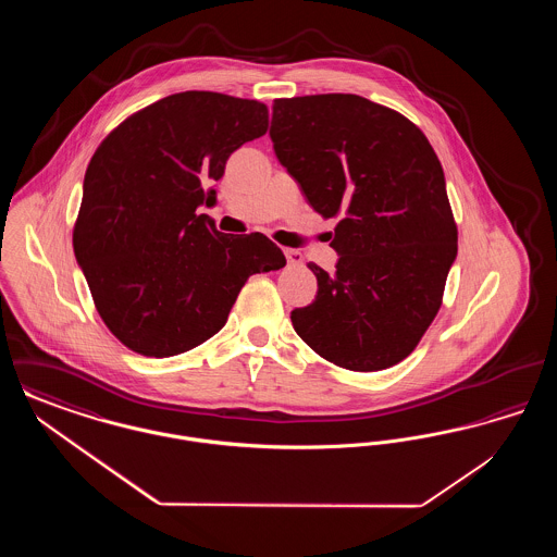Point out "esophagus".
<instances>
[{"instance_id": "esophagus-1", "label": "esophagus", "mask_w": 557, "mask_h": 557, "mask_svg": "<svg viewBox=\"0 0 557 557\" xmlns=\"http://www.w3.org/2000/svg\"><path fill=\"white\" fill-rule=\"evenodd\" d=\"M284 255H286V261H288V265H302V252H298V250H292V248H286V250H284Z\"/></svg>"}]
</instances>
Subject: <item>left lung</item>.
<instances>
[{"label": "left lung", "mask_w": 557, "mask_h": 557, "mask_svg": "<svg viewBox=\"0 0 557 557\" xmlns=\"http://www.w3.org/2000/svg\"><path fill=\"white\" fill-rule=\"evenodd\" d=\"M269 137L307 202L338 216L336 271L292 311L296 334L345 370L403 361L436 318L457 257L441 160L411 121L355 94L275 100Z\"/></svg>", "instance_id": "1"}]
</instances>
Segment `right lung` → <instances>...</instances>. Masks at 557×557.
<instances>
[{"mask_svg":"<svg viewBox=\"0 0 557 557\" xmlns=\"http://www.w3.org/2000/svg\"><path fill=\"white\" fill-rule=\"evenodd\" d=\"M267 121L257 100L184 91L135 112L96 150L73 246L100 318L135 352L162 359L202 345L250 275L286 265L263 234H221L200 212Z\"/></svg>","mask_w":557,"mask_h":557,"instance_id":"right-lung-1","label":"right lung"}]
</instances>
